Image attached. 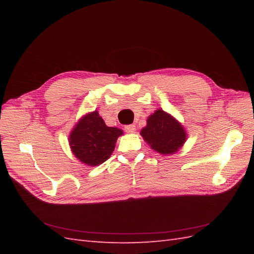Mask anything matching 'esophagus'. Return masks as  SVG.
<instances>
[{"mask_svg":"<svg viewBox=\"0 0 254 254\" xmlns=\"http://www.w3.org/2000/svg\"><path fill=\"white\" fill-rule=\"evenodd\" d=\"M124 130H126L127 133H135L136 127L134 126V124H130V126H126V127H124Z\"/></svg>","mask_w":254,"mask_h":254,"instance_id":"esophagus-1","label":"esophagus"}]
</instances>
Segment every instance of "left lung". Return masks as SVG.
<instances>
[{
	"label": "left lung",
	"instance_id": "1",
	"mask_svg": "<svg viewBox=\"0 0 254 254\" xmlns=\"http://www.w3.org/2000/svg\"><path fill=\"white\" fill-rule=\"evenodd\" d=\"M141 135L150 148L161 155L177 153L188 138L182 124L163 109H157L147 118Z\"/></svg>",
	"mask_w": 254,
	"mask_h": 254
}]
</instances>
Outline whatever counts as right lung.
<instances>
[{"mask_svg": "<svg viewBox=\"0 0 254 254\" xmlns=\"http://www.w3.org/2000/svg\"><path fill=\"white\" fill-rule=\"evenodd\" d=\"M121 135V128L107 127L104 119L95 110L86 113L76 122L68 135V144L80 163L95 167L109 159Z\"/></svg>", "mask_w": 254, "mask_h": 254, "instance_id": "obj_1", "label": "right lung"}]
</instances>
